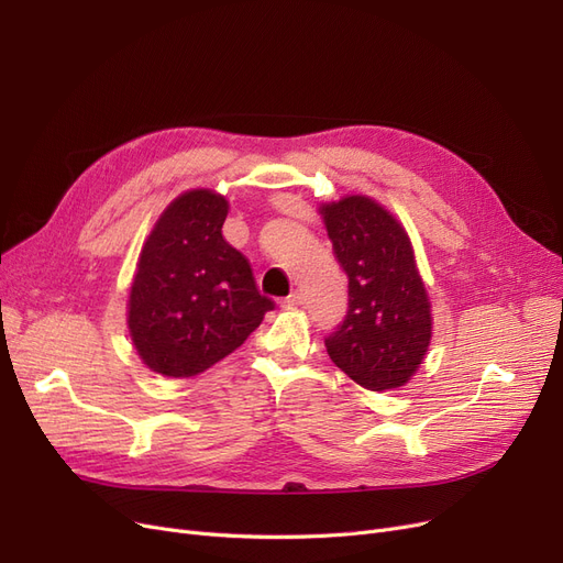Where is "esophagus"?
Masks as SVG:
<instances>
[{"mask_svg": "<svg viewBox=\"0 0 563 563\" xmlns=\"http://www.w3.org/2000/svg\"><path fill=\"white\" fill-rule=\"evenodd\" d=\"M301 303H303V295H301L299 289L291 291V295L285 299V306H287V308H297V306H301Z\"/></svg>", "mask_w": 563, "mask_h": 563, "instance_id": "esophagus-1", "label": "esophagus"}]
</instances>
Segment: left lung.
Returning a JSON list of instances; mask_svg holds the SVG:
<instances>
[{
  "mask_svg": "<svg viewBox=\"0 0 563 563\" xmlns=\"http://www.w3.org/2000/svg\"><path fill=\"white\" fill-rule=\"evenodd\" d=\"M320 213L350 280L345 322L324 340L327 352L363 388H400L432 340V306L409 234L368 195L322 202Z\"/></svg>",
  "mask_w": 563,
  "mask_h": 563,
  "instance_id": "1",
  "label": "left lung"
}]
</instances>
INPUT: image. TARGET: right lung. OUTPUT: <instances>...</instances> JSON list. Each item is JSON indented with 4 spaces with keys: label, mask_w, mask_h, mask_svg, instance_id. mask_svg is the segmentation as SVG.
Masks as SVG:
<instances>
[{
    "label": "right lung",
    "mask_w": 563,
    "mask_h": 563,
    "mask_svg": "<svg viewBox=\"0 0 563 563\" xmlns=\"http://www.w3.org/2000/svg\"><path fill=\"white\" fill-rule=\"evenodd\" d=\"M228 211L225 195L186 190L142 243L126 322L137 356L163 377L205 373L274 308L260 295L249 260L223 236Z\"/></svg>",
    "instance_id": "1"
}]
</instances>
